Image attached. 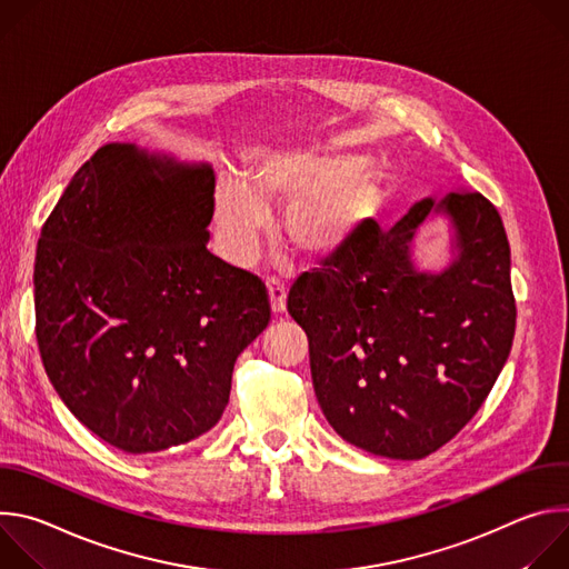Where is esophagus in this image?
Here are the masks:
<instances>
[{
  "mask_svg": "<svg viewBox=\"0 0 569 569\" xmlns=\"http://www.w3.org/2000/svg\"><path fill=\"white\" fill-rule=\"evenodd\" d=\"M268 297H270V308L274 315L286 310V288L277 279H268Z\"/></svg>",
  "mask_w": 569,
  "mask_h": 569,
  "instance_id": "1",
  "label": "esophagus"
}]
</instances>
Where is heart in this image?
<instances>
[{"instance_id": "1", "label": "heart", "mask_w": 569, "mask_h": 569, "mask_svg": "<svg viewBox=\"0 0 569 569\" xmlns=\"http://www.w3.org/2000/svg\"><path fill=\"white\" fill-rule=\"evenodd\" d=\"M356 154L279 150L250 169L248 184L227 178L218 184L213 220L222 252L246 263L268 222V204L288 202L279 222L286 248L303 261L338 254L382 193V178L365 171Z\"/></svg>"}]
</instances>
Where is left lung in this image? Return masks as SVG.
Returning a JSON list of instances; mask_svg holds the SVG:
<instances>
[{"mask_svg":"<svg viewBox=\"0 0 569 569\" xmlns=\"http://www.w3.org/2000/svg\"><path fill=\"white\" fill-rule=\"evenodd\" d=\"M451 222V263H413L416 229ZM288 312L308 336L319 408L349 443L423 459L481 408L513 345L511 250L498 209L455 189L423 198L389 231L371 229L303 272Z\"/></svg>","mask_w":569,"mask_h":569,"instance_id":"obj_1","label":"left lung"}]
</instances>
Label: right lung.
<instances>
[{"mask_svg":"<svg viewBox=\"0 0 569 569\" xmlns=\"http://www.w3.org/2000/svg\"><path fill=\"white\" fill-rule=\"evenodd\" d=\"M213 169L106 143L76 171L36 250V338L69 412L148 455L211 430L236 358L270 321L259 277L207 250Z\"/></svg>","mask_w":569,"mask_h":569,"instance_id":"1","label":"right lung"}]
</instances>
